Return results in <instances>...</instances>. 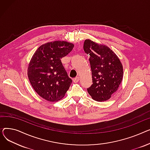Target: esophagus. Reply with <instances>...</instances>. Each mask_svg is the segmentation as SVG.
I'll list each match as a JSON object with an SVG mask.
<instances>
[{
	"label": "esophagus",
	"instance_id": "obj_1",
	"mask_svg": "<svg viewBox=\"0 0 150 150\" xmlns=\"http://www.w3.org/2000/svg\"><path fill=\"white\" fill-rule=\"evenodd\" d=\"M73 82H74V83H77V82H78V81H79V77H75V78H73Z\"/></svg>",
	"mask_w": 150,
	"mask_h": 150
}]
</instances>
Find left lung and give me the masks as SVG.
Segmentation results:
<instances>
[{
	"label": "left lung",
	"instance_id": "8db88e82",
	"mask_svg": "<svg viewBox=\"0 0 150 150\" xmlns=\"http://www.w3.org/2000/svg\"><path fill=\"white\" fill-rule=\"evenodd\" d=\"M83 50L90 55L93 84L87 88L88 93L96 101L110 99L121 83L123 67L117 55L107 46L90 39L85 40Z\"/></svg>",
	"mask_w": 150,
	"mask_h": 150
}]
</instances>
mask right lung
I'll list each match as a JSON object with an SVG mask.
<instances>
[{
	"label": "right lung",
	"mask_w": 150,
	"mask_h": 150,
	"mask_svg": "<svg viewBox=\"0 0 150 150\" xmlns=\"http://www.w3.org/2000/svg\"><path fill=\"white\" fill-rule=\"evenodd\" d=\"M71 43L54 41L43 44L34 52L28 65L29 81L44 99L56 102L62 99L72 82L61 62L71 52Z\"/></svg>",
	"instance_id": "right-lung-1"
}]
</instances>
